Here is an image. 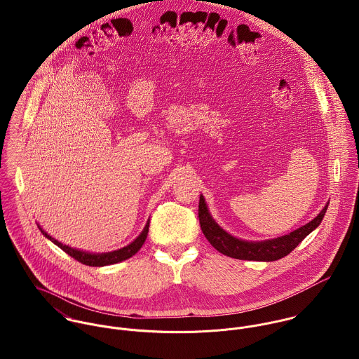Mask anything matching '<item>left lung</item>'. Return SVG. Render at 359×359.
<instances>
[{"mask_svg":"<svg viewBox=\"0 0 359 359\" xmlns=\"http://www.w3.org/2000/svg\"><path fill=\"white\" fill-rule=\"evenodd\" d=\"M326 210H327V205L323 207V210L311 222L293 231L292 233L276 238V239L264 241V242H246L226 233L211 218L203 196H201V201H199V222L207 241L219 253L232 258H238V259L275 261L292 253L299 246V243L303 242V239L320 224Z\"/></svg>","mask_w":359,"mask_h":359,"instance_id":"8db88e82","label":"left lung"}]
</instances>
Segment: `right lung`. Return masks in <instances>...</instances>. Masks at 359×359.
I'll return each instance as SVG.
<instances>
[{"label":"right lung","instance_id":"1","mask_svg":"<svg viewBox=\"0 0 359 359\" xmlns=\"http://www.w3.org/2000/svg\"><path fill=\"white\" fill-rule=\"evenodd\" d=\"M40 231L43 232V235L46 238H48L51 241L52 243H55L57 248H60L65 253H67L69 256L73 257L74 259L80 261L81 264H86V265H90V266H103V265H110V264H116V262H120V261H124L130 257L134 256L141 248L142 245L145 243L147 241V236H148V231H149V222H147L142 233L133 242L130 243L128 246L120 249V250H114V252H110V253H102V255H91V253H86V252H81V250H76V249H72L66 245H62L60 242L55 241L52 236H50L47 232H44L41 229V226L39 225Z\"/></svg>","mask_w":359,"mask_h":359}]
</instances>
